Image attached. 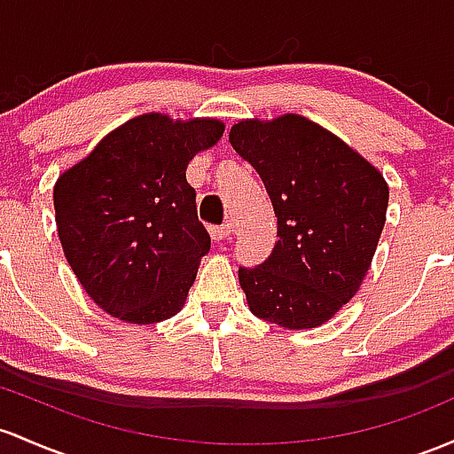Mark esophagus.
I'll use <instances>...</instances> for the list:
<instances>
[{
	"instance_id": "34e87169",
	"label": "esophagus",
	"mask_w": 454,
	"mask_h": 454,
	"mask_svg": "<svg viewBox=\"0 0 454 454\" xmlns=\"http://www.w3.org/2000/svg\"><path fill=\"white\" fill-rule=\"evenodd\" d=\"M208 232H211V237L215 239V241H226V239L232 237V226L231 223H223V226H211L208 228Z\"/></svg>"
}]
</instances>
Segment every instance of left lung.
I'll return each mask as SVG.
<instances>
[{
	"label": "left lung",
	"instance_id": "left-lung-1",
	"mask_svg": "<svg viewBox=\"0 0 454 454\" xmlns=\"http://www.w3.org/2000/svg\"><path fill=\"white\" fill-rule=\"evenodd\" d=\"M232 148L265 183L278 241L258 267H239L252 315L284 330L323 325L368 273L387 208V183L372 163L321 124L284 114L239 121Z\"/></svg>",
	"mask_w": 454,
	"mask_h": 454
}]
</instances>
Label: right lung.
Here are the masks:
<instances>
[{
    "mask_svg": "<svg viewBox=\"0 0 454 454\" xmlns=\"http://www.w3.org/2000/svg\"><path fill=\"white\" fill-rule=\"evenodd\" d=\"M222 136L215 118L142 114L59 174L53 207L64 256L107 315L151 325L185 306L211 250L185 170Z\"/></svg>",
    "mask_w": 454,
    "mask_h": 454,
    "instance_id": "right-lung-1",
    "label": "right lung"
}]
</instances>
